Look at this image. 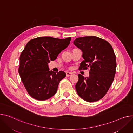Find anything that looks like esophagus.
<instances>
[{
    "label": "esophagus",
    "mask_w": 133,
    "mask_h": 133,
    "mask_svg": "<svg viewBox=\"0 0 133 133\" xmlns=\"http://www.w3.org/2000/svg\"><path fill=\"white\" fill-rule=\"evenodd\" d=\"M66 74V76H67V77H68V76H70V75H72L73 73H72V72H67Z\"/></svg>",
    "instance_id": "esophagus-1"
}]
</instances>
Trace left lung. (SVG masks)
I'll use <instances>...</instances> for the list:
<instances>
[{
	"label": "left lung",
	"mask_w": 133,
	"mask_h": 133,
	"mask_svg": "<svg viewBox=\"0 0 133 133\" xmlns=\"http://www.w3.org/2000/svg\"><path fill=\"white\" fill-rule=\"evenodd\" d=\"M73 43L83 53L84 60L79 69L90 68L88 77L78 75L76 92L87 102L98 101L108 92L116 74V57L113 48L108 42L96 36L77 38Z\"/></svg>",
	"instance_id": "8db88e82"
}]
</instances>
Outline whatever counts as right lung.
Wrapping results in <instances>:
<instances>
[{"label":"right lung","mask_w":133,"mask_h":133,"mask_svg":"<svg viewBox=\"0 0 133 133\" xmlns=\"http://www.w3.org/2000/svg\"><path fill=\"white\" fill-rule=\"evenodd\" d=\"M70 39V37L61 39L40 37L26 44L20 57L19 73L26 91L34 99L45 101L57 92L66 73L50 71L48 64L67 48Z\"/></svg>","instance_id":"right-lung-1"}]
</instances>
